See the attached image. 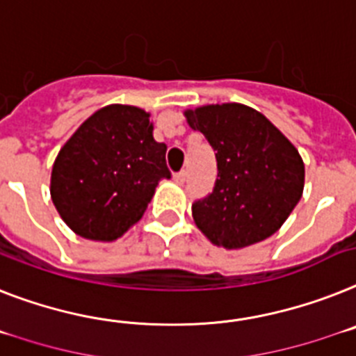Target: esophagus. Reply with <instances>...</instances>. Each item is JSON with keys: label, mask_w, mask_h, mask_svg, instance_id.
Instances as JSON below:
<instances>
[{"label": "esophagus", "mask_w": 356, "mask_h": 356, "mask_svg": "<svg viewBox=\"0 0 356 356\" xmlns=\"http://www.w3.org/2000/svg\"><path fill=\"white\" fill-rule=\"evenodd\" d=\"M173 181H175L177 184H183L184 181H186V172H184V170H181V172L173 173Z\"/></svg>", "instance_id": "obj_1"}]
</instances>
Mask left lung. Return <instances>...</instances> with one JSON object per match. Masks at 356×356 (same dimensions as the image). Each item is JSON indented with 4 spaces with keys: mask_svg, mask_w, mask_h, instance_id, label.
<instances>
[{
    "mask_svg": "<svg viewBox=\"0 0 356 356\" xmlns=\"http://www.w3.org/2000/svg\"><path fill=\"white\" fill-rule=\"evenodd\" d=\"M184 115L210 143L219 170L213 192L192 204L197 228L226 250L271 237L302 197L297 148L246 104H208Z\"/></svg>",
    "mask_w": 356,
    "mask_h": 356,
    "instance_id": "obj_1",
    "label": "left lung"
}]
</instances>
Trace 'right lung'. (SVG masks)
Wrapping results in <instances>:
<instances>
[{
  "instance_id": "right-lung-1",
  "label": "right lung",
  "mask_w": 356,
  "mask_h": 356,
  "mask_svg": "<svg viewBox=\"0 0 356 356\" xmlns=\"http://www.w3.org/2000/svg\"><path fill=\"white\" fill-rule=\"evenodd\" d=\"M150 113L108 104L59 150L50 195L61 219L90 241H115L141 219L161 179H170L166 145L152 136Z\"/></svg>"
}]
</instances>
